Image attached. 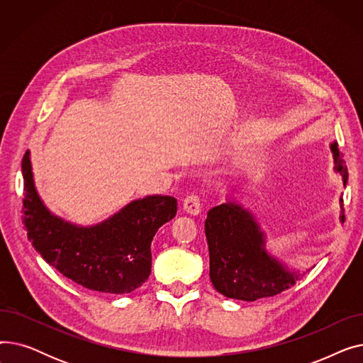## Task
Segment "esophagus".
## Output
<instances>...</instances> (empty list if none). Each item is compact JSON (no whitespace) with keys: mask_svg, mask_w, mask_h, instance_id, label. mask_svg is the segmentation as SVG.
Returning a JSON list of instances; mask_svg holds the SVG:
<instances>
[{"mask_svg":"<svg viewBox=\"0 0 363 363\" xmlns=\"http://www.w3.org/2000/svg\"><path fill=\"white\" fill-rule=\"evenodd\" d=\"M182 207H184V211H185L186 213L196 216V215H199L200 211H201V200H200V197H199L197 194H189V196H186V197L184 199Z\"/></svg>","mask_w":363,"mask_h":363,"instance_id":"esophagus-1","label":"esophagus"}]
</instances>
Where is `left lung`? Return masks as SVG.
I'll list each match as a JSON object with an SVG mask.
<instances>
[{"label": "left lung", "instance_id": "left-lung-1", "mask_svg": "<svg viewBox=\"0 0 363 363\" xmlns=\"http://www.w3.org/2000/svg\"><path fill=\"white\" fill-rule=\"evenodd\" d=\"M335 172L347 184V167L337 143L331 144ZM342 204V199H341ZM342 208V206H341ZM345 222V213L340 216ZM211 256V279L216 291L228 298L255 301L277 296L296 284L300 274L290 271L264 250V233L255 216L235 203L211 208L204 223Z\"/></svg>", "mask_w": 363, "mask_h": 363}]
</instances>
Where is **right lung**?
Masks as SVG:
<instances>
[{
  "label": "right lung",
  "instance_id": "right-lung-1",
  "mask_svg": "<svg viewBox=\"0 0 363 363\" xmlns=\"http://www.w3.org/2000/svg\"><path fill=\"white\" fill-rule=\"evenodd\" d=\"M23 223L43 259L82 287L128 294L151 274V241L177 215V200L147 196L126 204L101 223L79 226L52 215L38 194L30 152L22 160Z\"/></svg>",
  "mask_w": 363,
  "mask_h": 363
}]
</instances>
